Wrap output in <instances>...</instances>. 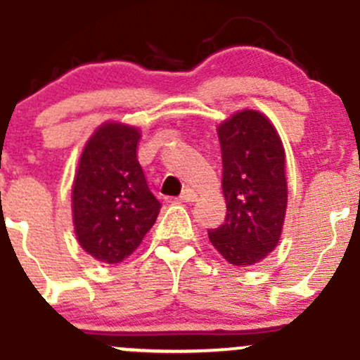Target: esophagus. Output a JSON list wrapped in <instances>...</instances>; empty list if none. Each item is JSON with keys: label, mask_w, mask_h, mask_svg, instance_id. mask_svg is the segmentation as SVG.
Here are the masks:
<instances>
[{"label": "esophagus", "mask_w": 360, "mask_h": 360, "mask_svg": "<svg viewBox=\"0 0 360 360\" xmlns=\"http://www.w3.org/2000/svg\"><path fill=\"white\" fill-rule=\"evenodd\" d=\"M197 197H198V195L195 193L193 190H190V188H186V190H184L183 193L179 195V200H181V202H195V200H197Z\"/></svg>", "instance_id": "34e87169"}]
</instances>
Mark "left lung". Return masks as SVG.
<instances>
[{"label":"left lung","mask_w":360,"mask_h":360,"mask_svg":"<svg viewBox=\"0 0 360 360\" xmlns=\"http://www.w3.org/2000/svg\"><path fill=\"white\" fill-rule=\"evenodd\" d=\"M226 217L209 230L217 252L235 266L263 259L278 244L288 207L285 153L270 120L240 111L217 129Z\"/></svg>","instance_id":"1"}]
</instances>
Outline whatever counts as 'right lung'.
Wrapping results in <instances>:
<instances>
[{
  "label": "right lung",
  "instance_id": "right-lung-1",
  "mask_svg": "<svg viewBox=\"0 0 360 360\" xmlns=\"http://www.w3.org/2000/svg\"><path fill=\"white\" fill-rule=\"evenodd\" d=\"M141 134L104 123L86 143L72 186V223L79 245L104 263L134 252L157 221L162 203L137 160Z\"/></svg>",
  "mask_w": 360,
  "mask_h": 360
}]
</instances>
